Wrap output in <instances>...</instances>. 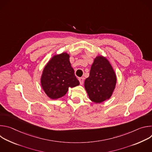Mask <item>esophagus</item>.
Segmentation results:
<instances>
[{"instance_id": "34e87169", "label": "esophagus", "mask_w": 152, "mask_h": 152, "mask_svg": "<svg viewBox=\"0 0 152 152\" xmlns=\"http://www.w3.org/2000/svg\"><path fill=\"white\" fill-rule=\"evenodd\" d=\"M79 81L80 82V84L82 85L83 83V81H84V78L83 77H79Z\"/></svg>"}]
</instances>
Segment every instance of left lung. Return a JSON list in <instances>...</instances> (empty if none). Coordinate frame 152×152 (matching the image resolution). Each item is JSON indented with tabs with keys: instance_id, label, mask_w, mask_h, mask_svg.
<instances>
[{
	"instance_id": "obj_1",
	"label": "left lung",
	"mask_w": 152,
	"mask_h": 152,
	"mask_svg": "<svg viewBox=\"0 0 152 152\" xmlns=\"http://www.w3.org/2000/svg\"><path fill=\"white\" fill-rule=\"evenodd\" d=\"M116 83V75L109 61L103 56H97L91 66L90 76L84 83L90 99L97 103L109 99Z\"/></svg>"
}]
</instances>
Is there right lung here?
Segmentation results:
<instances>
[{"mask_svg":"<svg viewBox=\"0 0 152 152\" xmlns=\"http://www.w3.org/2000/svg\"><path fill=\"white\" fill-rule=\"evenodd\" d=\"M70 55L66 52L54 55L42 71L41 84L42 90L52 99L62 97L69 88L79 85L70 62Z\"/></svg>","mask_w":152,"mask_h":152,"instance_id":"add662e5","label":"right lung"}]
</instances>
